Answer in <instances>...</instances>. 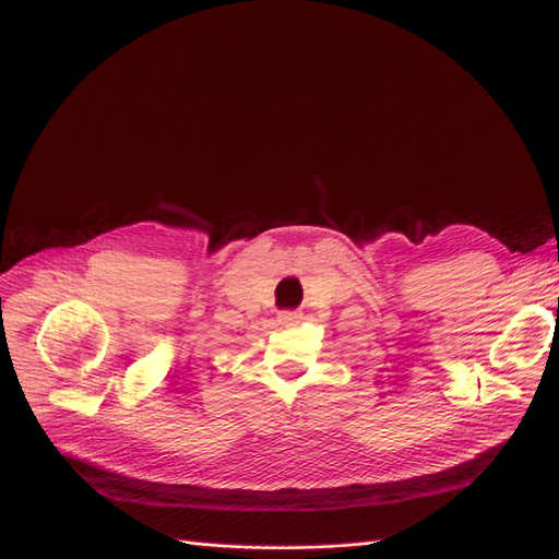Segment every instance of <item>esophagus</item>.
Segmentation results:
<instances>
[{
	"label": "esophagus",
	"mask_w": 559,
	"mask_h": 559,
	"mask_svg": "<svg viewBox=\"0 0 559 559\" xmlns=\"http://www.w3.org/2000/svg\"><path fill=\"white\" fill-rule=\"evenodd\" d=\"M301 321V313L299 311H281L278 313V323L281 325H295Z\"/></svg>",
	"instance_id": "obj_1"
}]
</instances>
